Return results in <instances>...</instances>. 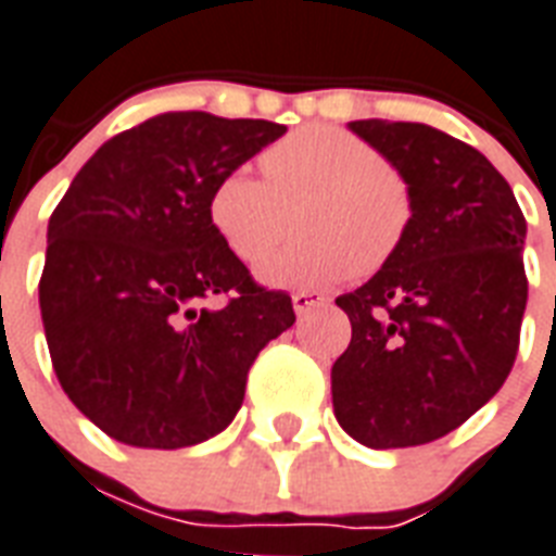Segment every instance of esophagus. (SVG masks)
<instances>
[{"label": "esophagus", "mask_w": 556, "mask_h": 556, "mask_svg": "<svg viewBox=\"0 0 556 556\" xmlns=\"http://www.w3.org/2000/svg\"><path fill=\"white\" fill-rule=\"evenodd\" d=\"M291 303H294L296 314H305L312 312V308H320V305L329 303V296L317 294V291H296V294H291Z\"/></svg>", "instance_id": "1"}]
</instances>
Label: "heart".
<instances>
[{
    "label": "heart",
    "mask_w": 556,
    "mask_h": 556,
    "mask_svg": "<svg viewBox=\"0 0 556 556\" xmlns=\"http://www.w3.org/2000/svg\"><path fill=\"white\" fill-rule=\"evenodd\" d=\"M265 178L230 169L210 190L207 216L242 262H260L288 233V210L303 239L262 262L274 288H326L357 270L383 268L413 225V190L375 147L329 124L300 126L262 152Z\"/></svg>",
    "instance_id": "1"
}]
</instances>
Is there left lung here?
<instances>
[{
  "instance_id": "1",
  "label": "left lung",
  "mask_w": 556,
  "mask_h": 556,
  "mask_svg": "<svg viewBox=\"0 0 556 556\" xmlns=\"http://www.w3.org/2000/svg\"><path fill=\"white\" fill-rule=\"evenodd\" d=\"M349 129L404 176L413 225L369 282L338 296L352 343L331 366V404L364 447H415L456 430L508 378L528 225L500 169L453 135L378 117Z\"/></svg>"
}]
</instances>
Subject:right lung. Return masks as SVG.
I'll use <instances>...</instances> for the list:
<instances>
[{"mask_svg":"<svg viewBox=\"0 0 556 556\" xmlns=\"http://www.w3.org/2000/svg\"><path fill=\"white\" fill-rule=\"evenodd\" d=\"M286 126L167 112L115 135L48 218L39 312L60 387L129 447L178 450L233 421L265 343L294 326L251 279L207 199ZM216 293L228 303L213 309Z\"/></svg>","mask_w":556,"mask_h":556,"instance_id":"1","label":"right lung"}]
</instances>
